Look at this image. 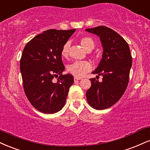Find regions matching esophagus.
Returning a JSON list of instances; mask_svg holds the SVG:
<instances>
[{
  "mask_svg": "<svg viewBox=\"0 0 150 150\" xmlns=\"http://www.w3.org/2000/svg\"><path fill=\"white\" fill-rule=\"evenodd\" d=\"M74 81H76L81 80V78H79V77H77V76H74Z\"/></svg>",
  "mask_w": 150,
  "mask_h": 150,
  "instance_id": "1",
  "label": "esophagus"
}]
</instances>
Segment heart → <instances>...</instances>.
Masks as SVG:
<instances>
[{"label":"heart","mask_w":150,"mask_h":150,"mask_svg":"<svg viewBox=\"0 0 150 150\" xmlns=\"http://www.w3.org/2000/svg\"><path fill=\"white\" fill-rule=\"evenodd\" d=\"M81 45L87 51H91L95 47V42L90 37H83L80 40ZM70 43L67 42L64 44L62 50V57H67L69 50ZM91 69V63L87 61H76L68 65L67 70L69 72L73 75L78 77H81L84 76Z\"/></svg>","instance_id":"obj_1"}]
</instances>
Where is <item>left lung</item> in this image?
<instances>
[{"label":"left lung","instance_id":"1","mask_svg":"<svg viewBox=\"0 0 150 150\" xmlns=\"http://www.w3.org/2000/svg\"><path fill=\"white\" fill-rule=\"evenodd\" d=\"M88 32L100 37L103 45V57L92 72L103 76L100 82L91 79V86L86 92L88 103L96 110L112 107L123 96L129 80L132 57L127 42L119 33L105 26L86 29Z\"/></svg>","mask_w":150,"mask_h":150}]
</instances>
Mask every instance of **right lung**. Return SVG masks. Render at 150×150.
Segmentation results:
<instances>
[{
	"mask_svg": "<svg viewBox=\"0 0 150 150\" xmlns=\"http://www.w3.org/2000/svg\"><path fill=\"white\" fill-rule=\"evenodd\" d=\"M76 29H49L37 35L24 47L20 59L24 92L37 110L54 114L64 107L73 76L63 75L62 50ZM54 77L58 81L54 83Z\"/></svg>",
	"mask_w": 150,
	"mask_h": 150,
	"instance_id": "add662e5",
	"label": "right lung"
}]
</instances>
